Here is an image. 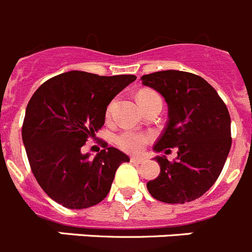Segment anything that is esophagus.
I'll return each mask as SVG.
<instances>
[{
	"instance_id": "esophagus-1",
	"label": "esophagus",
	"mask_w": 252,
	"mask_h": 252,
	"mask_svg": "<svg viewBox=\"0 0 252 252\" xmlns=\"http://www.w3.org/2000/svg\"><path fill=\"white\" fill-rule=\"evenodd\" d=\"M130 162L142 163V162H144V158H142V157H130Z\"/></svg>"
}]
</instances>
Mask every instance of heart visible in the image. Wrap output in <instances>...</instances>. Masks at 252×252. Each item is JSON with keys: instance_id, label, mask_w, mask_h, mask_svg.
I'll return each mask as SVG.
<instances>
[{"instance_id": "b5f03b06", "label": "heart", "mask_w": 252, "mask_h": 252, "mask_svg": "<svg viewBox=\"0 0 252 252\" xmlns=\"http://www.w3.org/2000/svg\"><path fill=\"white\" fill-rule=\"evenodd\" d=\"M153 97H159L156 93L153 91H150V90H143L141 93H138L137 95V100L142 105L147 100L153 99ZM113 104L111 102L108 106V110H106V115H110L111 108H113ZM152 139V135L147 134V133H142L137 132V130H132V129H126V130H123L120 132L119 134L115 137V143L119 148H122L123 151L128 153H139L146 144Z\"/></svg>"}]
</instances>
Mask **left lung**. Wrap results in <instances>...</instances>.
I'll use <instances>...</instances> for the list:
<instances>
[{"instance_id":"1","label":"left lung","mask_w":252,"mask_h":252,"mask_svg":"<svg viewBox=\"0 0 252 252\" xmlns=\"http://www.w3.org/2000/svg\"><path fill=\"white\" fill-rule=\"evenodd\" d=\"M142 84L158 91L168 105V120L153 150L178 147V157L156 159L161 172L147 183L151 195L168 204L195 200L216 183L231 150V117L217 91L198 74L159 71Z\"/></svg>"}]
</instances>
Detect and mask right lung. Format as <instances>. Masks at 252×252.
<instances>
[{
    "label": "right lung",
    "mask_w": 252,
    "mask_h": 252,
    "mask_svg": "<svg viewBox=\"0 0 252 252\" xmlns=\"http://www.w3.org/2000/svg\"><path fill=\"white\" fill-rule=\"evenodd\" d=\"M135 78L71 71L45 81L32 96L21 135L32 174L54 202L84 209L108 195L129 157L106 142L94 158L81 148L104 126L111 100Z\"/></svg>",
    "instance_id": "add662e5"
}]
</instances>
